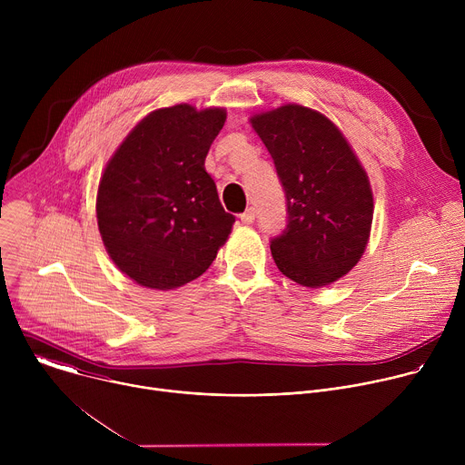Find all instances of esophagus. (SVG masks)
<instances>
[{"mask_svg": "<svg viewBox=\"0 0 465 465\" xmlns=\"http://www.w3.org/2000/svg\"><path fill=\"white\" fill-rule=\"evenodd\" d=\"M239 219H241L242 224H252V223L255 221V210H253V208H248L244 213L239 215Z\"/></svg>", "mask_w": 465, "mask_h": 465, "instance_id": "esophagus-1", "label": "esophagus"}]
</instances>
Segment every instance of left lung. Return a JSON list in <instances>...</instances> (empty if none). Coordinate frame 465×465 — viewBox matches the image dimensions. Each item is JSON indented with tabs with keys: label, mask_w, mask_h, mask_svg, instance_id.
Returning <instances> with one entry per match:
<instances>
[{
	"label": "left lung",
	"mask_w": 465,
	"mask_h": 465,
	"mask_svg": "<svg viewBox=\"0 0 465 465\" xmlns=\"http://www.w3.org/2000/svg\"><path fill=\"white\" fill-rule=\"evenodd\" d=\"M287 204V221L271 239L278 269L303 287H323L361 259L373 217L368 176L341 130L322 114L287 104L253 115Z\"/></svg>",
	"instance_id": "obj_1"
}]
</instances>
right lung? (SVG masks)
<instances>
[{
	"label": "right lung",
	"mask_w": 465,
	"mask_h": 465,
	"mask_svg": "<svg viewBox=\"0 0 465 465\" xmlns=\"http://www.w3.org/2000/svg\"><path fill=\"white\" fill-rule=\"evenodd\" d=\"M226 121L221 108L176 104L149 114L108 162L97 223L117 269L149 289H176L208 271L230 235L206 154Z\"/></svg>",
	"instance_id": "1"
}]
</instances>
